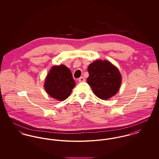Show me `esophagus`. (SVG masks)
<instances>
[{
	"label": "esophagus",
	"instance_id": "34e87169",
	"mask_svg": "<svg viewBox=\"0 0 159 159\" xmlns=\"http://www.w3.org/2000/svg\"><path fill=\"white\" fill-rule=\"evenodd\" d=\"M86 80H85V79L84 78V77H81V78H80L79 79H78V81L80 82V83H82V82H84Z\"/></svg>",
	"mask_w": 159,
	"mask_h": 159
}]
</instances>
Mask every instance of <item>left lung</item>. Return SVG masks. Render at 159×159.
<instances>
[{
	"label": "left lung",
	"instance_id": "8db88e82",
	"mask_svg": "<svg viewBox=\"0 0 159 159\" xmlns=\"http://www.w3.org/2000/svg\"><path fill=\"white\" fill-rule=\"evenodd\" d=\"M87 83L94 94L102 100H108L119 90L122 76L117 67L107 60L97 59L88 67Z\"/></svg>",
	"mask_w": 159,
	"mask_h": 159
}]
</instances>
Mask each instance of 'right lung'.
Listing matches in <instances>:
<instances>
[{"mask_svg":"<svg viewBox=\"0 0 159 159\" xmlns=\"http://www.w3.org/2000/svg\"><path fill=\"white\" fill-rule=\"evenodd\" d=\"M75 86L71 70L64 65L54 66L48 73L44 88L46 93L58 101H64Z\"/></svg>","mask_w":159,"mask_h":159,"instance_id":"add662e5","label":"right lung"}]
</instances>
